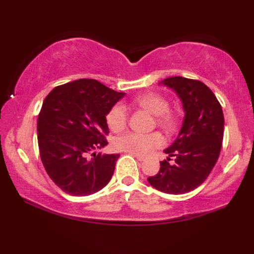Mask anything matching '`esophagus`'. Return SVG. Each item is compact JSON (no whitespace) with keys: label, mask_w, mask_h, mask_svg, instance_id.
Returning a JSON list of instances; mask_svg holds the SVG:
<instances>
[{"label":"esophagus","mask_w":254,"mask_h":254,"mask_svg":"<svg viewBox=\"0 0 254 254\" xmlns=\"http://www.w3.org/2000/svg\"><path fill=\"white\" fill-rule=\"evenodd\" d=\"M131 154L136 159V160H139V161H143L144 160V157L143 156H140V154H134V153H131Z\"/></svg>","instance_id":"1"}]
</instances>
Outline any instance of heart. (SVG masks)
Here are the masks:
<instances>
[{"mask_svg": "<svg viewBox=\"0 0 254 254\" xmlns=\"http://www.w3.org/2000/svg\"><path fill=\"white\" fill-rule=\"evenodd\" d=\"M134 104L141 109L149 112L156 117V122L159 127L165 128L167 132H174L177 127V115L175 112L168 110L169 103L165 97L158 93L149 92L141 94L134 98ZM107 126L113 132L122 131L127 126V112L122 105L112 107L106 115ZM163 137L160 133L153 132L149 134L128 132L115 140V147L122 151L134 154L149 153L151 150L161 147Z\"/></svg>", "mask_w": 254, "mask_h": 254, "instance_id": "b5f03b06", "label": "heart"}]
</instances>
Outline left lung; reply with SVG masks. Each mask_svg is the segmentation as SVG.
Masks as SVG:
<instances>
[{"instance_id":"left-lung-1","label":"left lung","mask_w":254,"mask_h":254,"mask_svg":"<svg viewBox=\"0 0 254 254\" xmlns=\"http://www.w3.org/2000/svg\"><path fill=\"white\" fill-rule=\"evenodd\" d=\"M159 84L177 94L185 117L176 140L163 150L168 158L148 182L166 194H186L205 182L220 156L224 134L222 106L199 80L175 76ZM170 156L175 157L174 165L169 163Z\"/></svg>"}]
</instances>
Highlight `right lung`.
<instances>
[{
  "label": "right lung",
  "mask_w": 254,
  "mask_h": 254,
  "mask_svg": "<svg viewBox=\"0 0 254 254\" xmlns=\"http://www.w3.org/2000/svg\"><path fill=\"white\" fill-rule=\"evenodd\" d=\"M124 95L95 79H78L57 86L45 98L37 126L40 158L67 194L88 196L109 184L120 154L94 151L107 144L106 115Z\"/></svg>",
  "instance_id": "obj_1"
}]
</instances>
